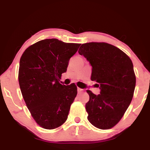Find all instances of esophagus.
Here are the masks:
<instances>
[{
  "instance_id": "obj_1",
  "label": "esophagus",
  "mask_w": 150,
  "mask_h": 150,
  "mask_svg": "<svg viewBox=\"0 0 150 150\" xmlns=\"http://www.w3.org/2000/svg\"><path fill=\"white\" fill-rule=\"evenodd\" d=\"M77 90H78V93H83V89H81V88L78 87Z\"/></svg>"
}]
</instances>
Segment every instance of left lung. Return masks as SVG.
I'll return each mask as SVG.
<instances>
[{
    "mask_svg": "<svg viewBox=\"0 0 150 150\" xmlns=\"http://www.w3.org/2000/svg\"><path fill=\"white\" fill-rule=\"evenodd\" d=\"M79 53L92 67L91 79L98 83L100 93L87 90V119L96 128L106 130L115 126L132 101L136 77L131 59L117 47L104 42L82 44Z\"/></svg>",
    "mask_w": 150,
    "mask_h": 150,
    "instance_id": "1",
    "label": "left lung"
}]
</instances>
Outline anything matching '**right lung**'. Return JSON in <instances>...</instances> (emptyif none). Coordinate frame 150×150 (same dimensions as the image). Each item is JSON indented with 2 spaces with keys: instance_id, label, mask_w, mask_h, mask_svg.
I'll list each match as a JSON object with an SVG mask.
<instances>
[{
  "instance_id": "add662e5",
  "label": "right lung",
  "mask_w": 150,
  "mask_h": 150,
  "mask_svg": "<svg viewBox=\"0 0 150 150\" xmlns=\"http://www.w3.org/2000/svg\"><path fill=\"white\" fill-rule=\"evenodd\" d=\"M80 46L46 39L26 48L20 58L18 81L22 96L35 121L45 129L58 128L67 120L77 87L59 81Z\"/></svg>"
}]
</instances>
